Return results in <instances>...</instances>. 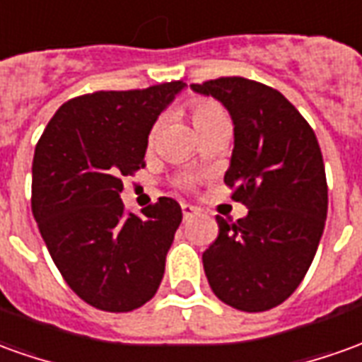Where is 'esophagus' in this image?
Listing matches in <instances>:
<instances>
[{
    "mask_svg": "<svg viewBox=\"0 0 362 362\" xmlns=\"http://www.w3.org/2000/svg\"><path fill=\"white\" fill-rule=\"evenodd\" d=\"M196 214H198V207L189 206V204H182V216H184V219L196 216Z\"/></svg>",
    "mask_w": 362,
    "mask_h": 362,
    "instance_id": "obj_1",
    "label": "esophagus"
}]
</instances>
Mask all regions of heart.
I'll return each mask as SVG.
<instances>
[{
	"mask_svg": "<svg viewBox=\"0 0 362 362\" xmlns=\"http://www.w3.org/2000/svg\"><path fill=\"white\" fill-rule=\"evenodd\" d=\"M192 113H194V123H196V127H199V125L206 123V121L217 119V117H225V111L214 102H196L194 103V111H192ZM153 137H155V131H153Z\"/></svg>",
	"mask_w": 362,
	"mask_h": 362,
	"instance_id": "obj_1",
	"label": "heart"
}]
</instances>
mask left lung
<instances>
[{"label":"left lung","mask_w":362,"mask_h":362,"mask_svg":"<svg viewBox=\"0 0 362 362\" xmlns=\"http://www.w3.org/2000/svg\"><path fill=\"white\" fill-rule=\"evenodd\" d=\"M216 98L233 121L223 182L249 214L229 223L202 255L214 294L241 312H267L300 286L327 217V182L317 139L278 90L247 78L189 86Z\"/></svg>","instance_id":"left-lung-1"}]
</instances>
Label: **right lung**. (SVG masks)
Returning a JSON list of instances; mask_svg holds the SVG:
<instances>
[{
    "mask_svg": "<svg viewBox=\"0 0 362 362\" xmlns=\"http://www.w3.org/2000/svg\"><path fill=\"white\" fill-rule=\"evenodd\" d=\"M186 88L93 92L60 105L33 158V216L68 286L103 312H131L160 286L180 204L158 198L143 216L121 202L123 176L145 166L151 129Z\"/></svg>",
    "mask_w": 362,
    "mask_h": 362,
    "instance_id": "obj_1",
    "label": "right lung"
}]
</instances>
